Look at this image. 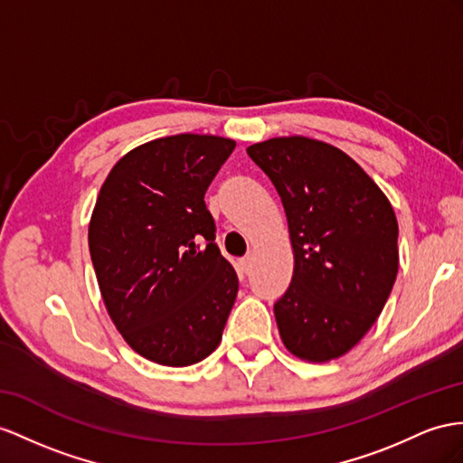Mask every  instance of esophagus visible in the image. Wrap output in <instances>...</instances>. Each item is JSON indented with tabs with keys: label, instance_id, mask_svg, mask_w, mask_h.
<instances>
[{
	"label": "esophagus",
	"instance_id": "obj_1",
	"mask_svg": "<svg viewBox=\"0 0 463 463\" xmlns=\"http://www.w3.org/2000/svg\"><path fill=\"white\" fill-rule=\"evenodd\" d=\"M252 262H254L252 254H248L246 258H242V260H241V266H242V271H244V274H250V269H252Z\"/></svg>",
	"mask_w": 463,
	"mask_h": 463
}]
</instances>
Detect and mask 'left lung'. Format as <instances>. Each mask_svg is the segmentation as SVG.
Listing matches in <instances>:
<instances>
[{
	"mask_svg": "<svg viewBox=\"0 0 463 463\" xmlns=\"http://www.w3.org/2000/svg\"><path fill=\"white\" fill-rule=\"evenodd\" d=\"M276 185L293 246V278L274 305L283 345L301 360L352 350L382 315L399 269L395 211L348 154L307 137L246 148Z\"/></svg>",
	"mask_w": 463,
	"mask_h": 463,
	"instance_id": "left-lung-1",
	"label": "left lung"
}]
</instances>
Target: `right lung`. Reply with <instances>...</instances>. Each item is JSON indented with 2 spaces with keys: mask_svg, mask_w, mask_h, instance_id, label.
Masks as SVG:
<instances>
[{
  "mask_svg": "<svg viewBox=\"0 0 463 463\" xmlns=\"http://www.w3.org/2000/svg\"><path fill=\"white\" fill-rule=\"evenodd\" d=\"M234 146L189 133L150 140L99 189L88 242L101 298L127 345L150 362L192 365L222 338L239 278L203 197Z\"/></svg>",
  "mask_w": 463,
  "mask_h": 463,
  "instance_id": "add662e5",
  "label": "right lung"
}]
</instances>
